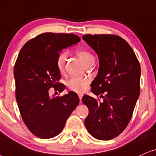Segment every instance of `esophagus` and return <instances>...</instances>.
I'll return each mask as SVG.
<instances>
[{
	"label": "esophagus",
	"instance_id": "34e87169",
	"mask_svg": "<svg viewBox=\"0 0 156 156\" xmlns=\"http://www.w3.org/2000/svg\"><path fill=\"white\" fill-rule=\"evenodd\" d=\"M78 96H79V98H80V102H81L82 98V96H83V95H82V94H78Z\"/></svg>",
	"mask_w": 156,
	"mask_h": 156
}]
</instances>
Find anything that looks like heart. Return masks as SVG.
<instances>
[{
  "label": "heart",
  "mask_w": 156,
  "mask_h": 156,
  "mask_svg": "<svg viewBox=\"0 0 156 156\" xmlns=\"http://www.w3.org/2000/svg\"><path fill=\"white\" fill-rule=\"evenodd\" d=\"M77 54L81 60L83 61L86 66L93 64L94 57L93 55L87 51H78ZM69 57V53L67 51H63L58 55L56 60V66L60 72L64 71L65 66ZM90 79L84 76H74L68 80L66 82V86L69 90L76 93H82L86 90L87 85L90 84Z\"/></svg>",
  "instance_id": "1"
}]
</instances>
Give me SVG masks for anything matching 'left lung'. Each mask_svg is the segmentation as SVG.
<instances>
[{"label": "left lung", "mask_w": 156, "mask_h": 156, "mask_svg": "<svg viewBox=\"0 0 156 156\" xmlns=\"http://www.w3.org/2000/svg\"><path fill=\"white\" fill-rule=\"evenodd\" d=\"M82 39L98 55V73L91 91L103 98L98 101L83 96L89 109L84 124L93 137L110 140L124 131L132 118L140 95V63L127 42L119 36L86 34Z\"/></svg>", "instance_id": "1"}]
</instances>
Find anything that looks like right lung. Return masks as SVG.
Returning a JSON list of instances; mask_svg holds the SVG:
<instances>
[{"instance_id": "1", "label": "right lung", "mask_w": 156, "mask_h": 156, "mask_svg": "<svg viewBox=\"0 0 156 156\" xmlns=\"http://www.w3.org/2000/svg\"><path fill=\"white\" fill-rule=\"evenodd\" d=\"M80 41L74 34L46 32L29 40L19 52L13 70L16 102L25 125L36 137L48 139L60 134L80 103L74 92L56 98L49 95L51 87L65 89L58 82V55Z\"/></svg>"}]
</instances>
